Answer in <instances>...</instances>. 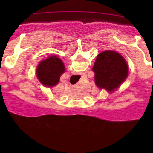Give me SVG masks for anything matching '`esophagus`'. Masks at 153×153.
<instances>
[{
  "label": "esophagus",
  "mask_w": 153,
  "mask_h": 153,
  "mask_svg": "<svg viewBox=\"0 0 153 153\" xmlns=\"http://www.w3.org/2000/svg\"><path fill=\"white\" fill-rule=\"evenodd\" d=\"M79 75H80L79 74H74V75L71 76V77L74 78V80H76V79H78L79 77H80V76H79Z\"/></svg>",
  "instance_id": "1"
}]
</instances>
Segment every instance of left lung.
<instances>
[{
	"mask_svg": "<svg viewBox=\"0 0 153 153\" xmlns=\"http://www.w3.org/2000/svg\"><path fill=\"white\" fill-rule=\"evenodd\" d=\"M93 71L95 74L96 85L109 92L117 90L129 74L125 59L113 51H103L97 55Z\"/></svg>",
	"mask_w": 153,
	"mask_h": 153,
	"instance_id": "obj_1",
	"label": "left lung"
}]
</instances>
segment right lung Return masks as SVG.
I'll return each mask as SVG.
<instances>
[{
  "mask_svg": "<svg viewBox=\"0 0 153 153\" xmlns=\"http://www.w3.org/2000/svg\"><path fill=\"white\" fill-rule=\"evenodd\" d=\"M63 61L56 56H51L42 60L36 68V76L45 86H56L60 81V76L64 73Z\"/></svg>",
  "mask_w": 153,
  "mask_h": 153,
  "instance_id": "add662e5",
  "label": "right lung"
}]
</instances>
